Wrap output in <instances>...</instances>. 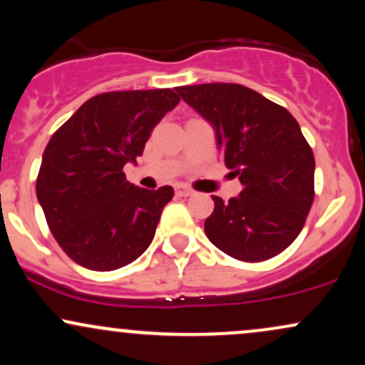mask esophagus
<instances>
[{
  "instance_id": "34e87169",
  "label": "esophagus",
  "mask_w": 365,
  "mask_h": 365,
  "mask_svg": "<svg viewBox=\"0 0 365 365\" xmlns=\"http://www.w3.org/2000/svg\"><path fill=\"white\" fill-rule=\"evenodd\" d=\"M175 194H177L178 197H190L192 194H194V190H190V188L185 185H177L175 187Z\"/></svg>"
}]
</instances>
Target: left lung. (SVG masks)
I'll return each instance as SVG.
<instances>
[{
	"label": "left lung",
	"instance_id": "left-lung-1",
	"mask_svg": "<svg viewBox=\"0 0 365 365\" xmlns=\"http://www.w3.org/2000/svg\"><path fill=\"white\" fill-rule=\"evenodd\" d=\"M180 98L215 128L226 168L244 185L204 221L209 240L238 261L283 252L302 232L314 200V154L284 108L240 83L177 87Z\"/></svg>",
	"mask_w": 365,
	"mask_h": 365
}]
</instances>
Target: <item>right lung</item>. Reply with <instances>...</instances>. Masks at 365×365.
<instances>
[{"label": "right lung", "mask_w": 365, "mask_h": 365, "mask_svg": "<svg viewBox=\"0 0 365 365\" xmlns=\"http://www.w3.org/2000/svg\"><path fill=\"white\" fill-rule=\"evenodd\" d=\"M178 103L171 89L104 92L54 132L36 194L53 237L72 261L113 271L150 245L173 188L133 185L123 166L135 165L153 128Z\"/></svg>", "instance_id": "obj_1"}]
</instances>
